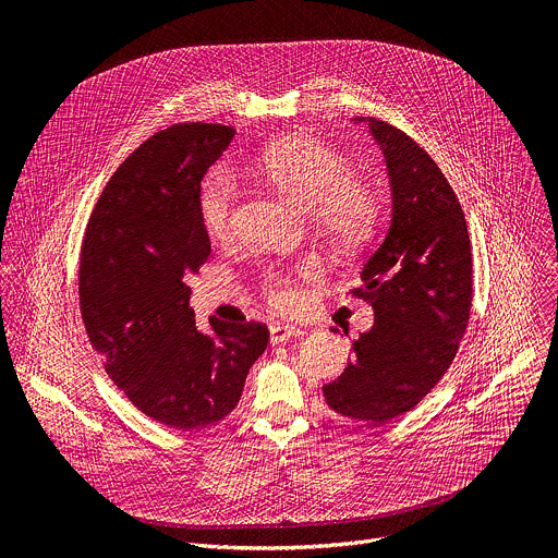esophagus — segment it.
Wrapping results in <instances>:
<instances>
[{"mask_svg": "<svg viewBox=\"0 0 558 558\" xmlns=\"http://www.w3.org/2000/svg\"><path fill=\"white\" fill-rule=\"evenodd\" d=\"M304 331L300 327H293V325H284V323H274L269 327V340L274 344L278 342H284V340H291V338H300Z\"/></svg>", "mask_w": 558, "mask_h": 558, "instance_id": "obj_1", "label": "esophagus"}]
</instances>
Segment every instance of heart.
<instances>
[{
	"label": "heart",
	"mask_w": 558,
	"mask_h": 558,
	"mask_svg": "<svg viewBox=\"0 0 558 558\" xmlns=\"http://www.w3.org/2000/svg\"><path fill=\"white\" fill-rule=\"evenodd\" d=\"M258 174L284 198L313 214L315 222L342 250H357L375 233L379 222V198L366 183L353 179V166L331 147L311 138H284L269 145L256 163ZM238 187L231 174H211L198 198L201 222L211 241H225L235 216ZM304 263L298 276H313ZM265 291L276 306H293L298 289L289 274L265 276Z\"/></svg>",
	"instance_id": "obj_1"
}]
</instances>
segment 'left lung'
<instances>
[{
  "mask_svg": "<svg viewBox=\"0 0 558 558\" xmlns=\"http://www.w3.org/2000/svg\"><path fill=\"white\" fill-rule=\"evenodd\" d=\"M353 121L381 147L392 211L353 289L373 306V327L323 390L336 413L379 426L415 409L452 364L470 317L472 254L461 205L428 151L390 123Z\"/></svg>",
  "mask_w": 558,
  "mask_h": 558,
  "instance_id": "1",
  "label": "left lung"
}]
</instances>
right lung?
<instances>
[{"label": "right lung", "mask_w": 558, "mask_h": 558, "mask_svg": "<svg viewBox=\"0 0 558 558\" xmlns=\"http://www.w3.org/2000/svg\"><path fill=\"white\" fill-rule=\"evenodd\" d=\"M233 128L179 123L132 151L88 220L78 302L110 379L147 417L194 430L227 417L265 353L260 323L209 320L201 331L187 276L211 245L201 222V181Z\"/></svg>", "instance_id": "add662e5"}]
</instances>
